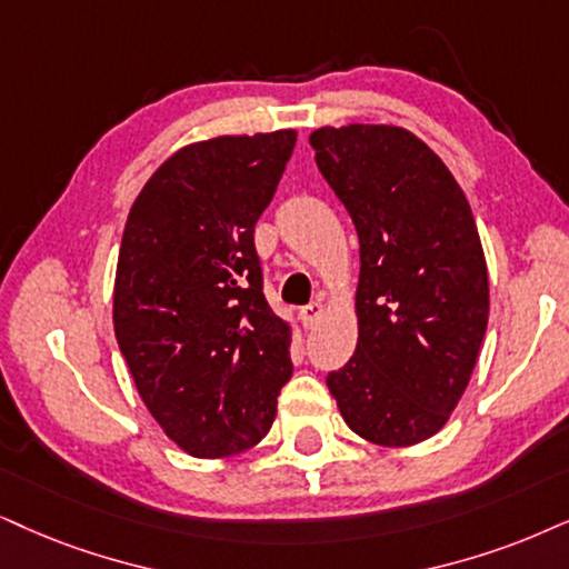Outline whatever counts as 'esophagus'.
<instances>
[{
    "mask_svg": "<svg viewBox=\"0 0 569 569\" xmlns=\"http://www.w3.org/2000/svg\"><path fill=\"white\" fill-rule=\"evenodd\" d=\"M322 315H326V307H322V301H309L307 307L299 309V320H301V326H305L307 330L318 326Z\"/></svg>",
    "mask_w": 569,
    "mask_h": 569,
    "instance_id": "obj_1",
    "label": "esophagus"
}]
</instances>
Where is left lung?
I'll return each mask as SVG.
<instances>
[{
  "label": "left lung",
  "instance_id": "left-lung-1",
  "mask_svg": "<svg viewBox=\"0 0 569 569\" xmlns=\"http://www.w3.org/2000/svg\"><path fill=\"white\" fill-rule=\"evenodd\" d=\"M309 143L359 236L357 349L328 388L365 441L415 446L455 412L486 336L476 218L441 157L405 128L326 126Z\"/></svg>",
  "mask_w": 569,
  "mask_h": 569
}]
</instances>
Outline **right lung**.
Segmentation results:
<instances>
[{
	"mask_svg": "<svg viewBox=\"0 0 569 569\" xmlns=\"http://www.w3.org/2000/svg\"><path fill=\"white\" fill-rule=\"evenodd\" d=\"M293 143L291 128L189 143L128 212L114 336L141 401L191 457L260 443L291 378V326L262 293L254 226Z\"/></svg>",
	"mask_w": 569,
	"mask_h": 569,
	"instance_id": "1",
	"label": "right lung"
}]
</instances>
